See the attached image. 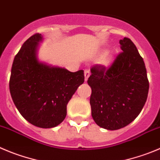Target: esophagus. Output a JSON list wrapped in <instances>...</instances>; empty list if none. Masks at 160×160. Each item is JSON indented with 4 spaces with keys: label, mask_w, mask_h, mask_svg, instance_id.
<instances>
[{
    "label": "esophagus",
    "mask_w": 160,
    "mask_h": 160,
    "mask_svg": "<svg viewBox=\"0 0 160 160\" xmlns=\"http://www.w3.org/2000/svg\"><path fill=\"white\" fill-rule=\"evenodd\" d=\"M84 74H85V81H87L88 78H89V75H90V71H89V69L85 70Z\"/></svg>",
    "instance_id": "esophagus-1"
}]
</instances>
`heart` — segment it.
Returning <instances> with one entry per match:
<instances>
[{
    "label": "heart",
    "mask_w": 160,
    "mask_h": 160,
    "mask_svg": "<svg viewBox=\"0 0 160 160\" xmlns=\"http://www.w3.org/2000/svg\"><path fill=\"white\" fill-rule=\"evenodd\" d=\"M112 62V59L108 54L104 55V56L102 57L101 63H102V64L104 65V66H106V67L109 66V65H111Z\"/></svg>",
    "instance_id": "1"
}]
</instances>
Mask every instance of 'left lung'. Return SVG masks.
I'll use <instances>...</instances> for the list:
<instances>
[{
	"instance_id": "left-lung-1",
	"label": "left lung",
	"mask_w": 160,
	"mask_h": 160,
	"mask_svg": "<svg viewBox=\"0 0 160 160\" xmlns=\"http://www.w3.org/2000/svg\"><path fill=\"white\" fill-rule=\"evenodd\" d=\"M122 52L108 68L96 64L88 84L92 89V117L99 127L118 130L138 117L147 100L149 82L145 65L128 38L119 41Z\"/></svg>"
}]
</instances>
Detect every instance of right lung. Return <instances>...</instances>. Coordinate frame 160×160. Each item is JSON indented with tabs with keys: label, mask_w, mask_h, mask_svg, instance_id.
Returning a JSON list of instances; mask_svg holds the SVG:
<instances>
[{
	"label": "right lung",
	"mask_w": 160,
	"mask_h": 160,
	"mask_svg": "<svg viewBox=\"0 0 160 160\" xmlns=\"http://www.w3.org/2000/svg\"><path fill=\"white\" fill-rule=\"evenodd\" d=\"M41 33L29 38L16 55L9 89L16 108L27 121L40 128L58 126L67 115V104L84 82V71L71 72L37 58Z\"/></svg>",
	"instance_id": "1"
}]
</instances>
